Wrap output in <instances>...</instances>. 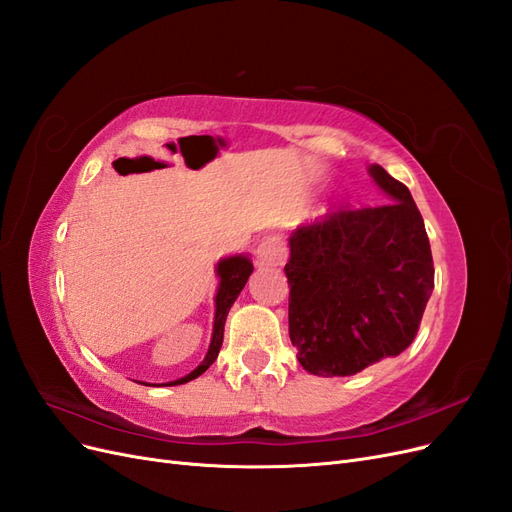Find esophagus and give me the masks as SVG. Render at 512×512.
Listing matches in <instances>:
<instances>
[{"label": "esophagus", "instance_id": "esophagus-1", "mask_svg": "<svg viewBox=\"0 0 512 512\" xmlns=\"http://www.w3.org/2000/svg\"><path fill=\"white\" fill-rule=\"evenodd\" d=\"M284 260H286V247L277 237L269 235L258 243L256 247L258 267H277V265H284Z\"/></svg>", "mask_w": 512, "mask_h": 512}]
</instances>
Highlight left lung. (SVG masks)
Wrapping results in <instances>:
<instances>
[{"label": "left lung", "instance_id": "8db88e82", "mask_svg": "<svg viewBox=\"0 0 512 512\" xmlns=\"http://www.w3.org/2000/svg\"><path fill=\"white\" fill-rule=\"evenodd\" d=\"M389 205L337 211L290 235L288 329L314 376H352L404 352L433 292V260L410 190L378 164Z\"/></svg>", "mask_w": 512, "mask_h": 512}]
</instances>
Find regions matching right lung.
<instances>
[{"label": "right lung", "mask_w": 512, "mask_h": 512, "mask_svg": "<svg viewBox=\"0 0 512 512\" xmlns=\"http://www.w3.org/2000/svg\"><path fill=\"white\" fill-rule=\"evenodd\" d=\"M252 271H254V265H252V260L247 254H235V256H226V258L218 260V265H215V275H218V290H215V297H213L215 314H213V333H211L209 350L205 354V359L200 361V365L196 369H192L188 376H183V378L173 380V382H166L162 386H175V384L190 382V380L198 378L200 374H205L209 365H213V361L218 359L222 342H224L226 316L230 312L232 303L237 301V297L241 294V290L247 282V277L252 275ZM141 384L151 386L147 382H141Z\"/></svg>", "instance_id": "1"}]
</instances>
